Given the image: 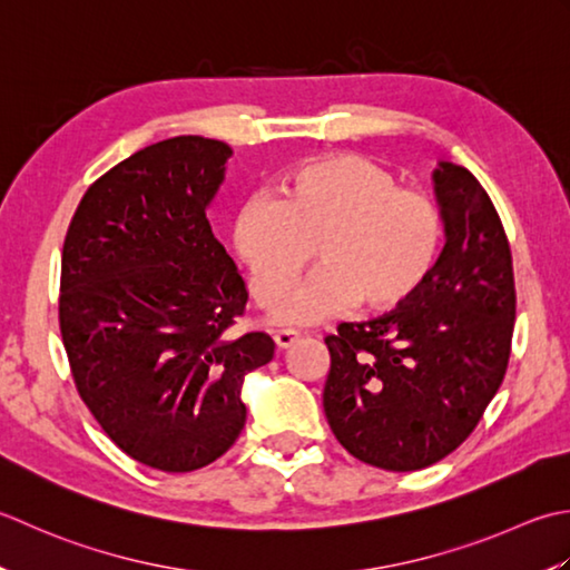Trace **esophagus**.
Masks as SVG:
<instances>
[{
  "instance_id": "obj_1",
  "label": "esophagus",
  "mask_w": 570,
  "mask_h": 570,
  "mask_svg": "<svg viewBox=\"0 0 570 570\" xmlns=\"http://www.w3.org/2000/svg\"><path fill=\"white\" fill-rule=\"evenodd\" d=\"M273 340H275L277 346H281V350H289V346H293L299 340V332H295V330H277Z\"/></svg>"
}]
</instances>
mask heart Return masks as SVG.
Wrapping results in <instances>:
<instances>
[{
  "instance_id": "obj_1",
  "label": "heart",
  "mask_w": 570,
  "mask_h": 570,
  "mask_svg": "<svg viewBox=\"0 0 570 570\" xmlns=\"http://www.w3.org/2000/svg\"><path fill=\"white\" fill-rule=\"evenodd\" d=\"M443 212L431 194L401 187L389 167L358 155L305 161L250 199L236 218V248L258 305L273 307L317 255L320 268L275 309L283 324H309L352 307L389 309L435 268Z\"/></svg>"
}]
</instances>
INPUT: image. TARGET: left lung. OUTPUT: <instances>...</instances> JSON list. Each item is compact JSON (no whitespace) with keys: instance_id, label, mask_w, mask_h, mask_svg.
<instances>
[{"instance_id":"8db88e82","label":"left lung","mask_w":570,"mask_h":570,"mask_svg":"<svg viewBox=\"0 0 570 570\" xmlns=\"http://www.w3.org/2000/svg\"><path fill=\"white\" fill-rule=\"evenodd\" d=\"M445 218L435 268L396 309L342 322L324 344V413L342 448L413 472L470 438L502 386L517 317L509 238L482 184L450 161L433 174Z\"/></svg>"}]
</instances>
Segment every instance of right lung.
Segmentation results:
<instances>
[{
    "instance_id": "add662e5",
    "label": "right lung",
    "mask_w": 570,
    "mask_h": 570,
    "mask_svg": "<svg viewBox=\"0 0 570 570\" xmlns=\"http://www.w3.org/2000/svg\"><path fill=\"white\" fill-rule=\"evenodd\" d=\"M230 147L161 139L90 184L61 255V324L78 396L125 455L161 472L218 460L246 425L240 383L271 334H236L246 285L206 218Z\"/></svg>"
}]
</instances>
